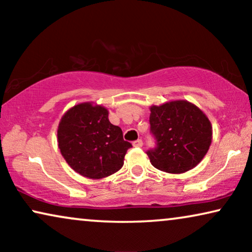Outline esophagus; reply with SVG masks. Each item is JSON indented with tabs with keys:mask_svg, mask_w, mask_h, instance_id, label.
<instances>
[{
	"mask_svg": "<svg viewBox=\"0 0 252 252\" xmlns=\"http://www.w3.org/2000/svg\"><path fill=\"white\" fill-rule=\"evenodd\" d=\"M133 146H134V147H137V148H141V147L143 146L142 140H136V141H134V142H133Z\"/></svg>",
	"mask_w": 252,
	"mask_h": 252,
	"instance_id": "34e87169",
	"label": "esophagus"
}]
</instances>
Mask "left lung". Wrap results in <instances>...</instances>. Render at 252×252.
<instances>
[{"label":"left lung","mask_w":252,"mask_h":252,"mask_svg":"<svg viewBox=\"0 0 252 252\" xmlns=\"http://www.w3.org/2000/svg\"><path fill=\"white\" fill-rule=\"evenodd\" d=\"M150 112L156 148L147 155L153 166L178 174L201 163L212 141V126L205 113L185 99L153 105Z\"/></svg>","instance_id":"1"}]
</instances>
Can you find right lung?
<instances>
[{"instance_id":"obj_1","label":"right lung","mask_w":252,"mask_h":252,"mask_svg":"<svg viewBox=\"0 0 252 252\" xmlns=\"http://www.w3.org/2000/svg\"><path fill=\"white\" fill-rule=\"evenodd\" d=\"M62 156L82 177L102 179L119 171L132 144L120 127L109 122L108 109L85 102L62 117L57 129Z\"/></svg>"}]
</instances>
